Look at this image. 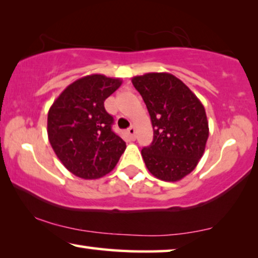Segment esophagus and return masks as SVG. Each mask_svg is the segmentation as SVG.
I'll return each mask as SVG.
<instances>
[{
    "label": "esophagus",
    "instance_id": "1",
    "mask_svg": "<svg viewBox=\"0 0 258 258\" xmlns=\"http://www.w3.org/2000/svg\"><path fill=\"white\" fill-rule=\"evenodd\" d=\"M127 132H128V135L132 137V138H136V127L135 126H131L128 130H127Z\"/></svg>",
    "mask_w": 258,
    "mask_h": 258
}]
</instances>
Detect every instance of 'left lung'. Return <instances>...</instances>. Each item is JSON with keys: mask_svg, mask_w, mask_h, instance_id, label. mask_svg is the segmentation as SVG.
Instances as JSON below:
<instances>
[{"mask_svg": "<svg viewBox=\"0 0 258 258\" xmlns=\"http://www.w3.org/2000/svg\"><path fill=\"white\" fill-rule=\"evenodd\" d=\"M153 126V142L142 150L147 170L165 181H178L203 157L209 122L203 104L183 81L170 73L132 79Z\"/></svg>", "mask_w": 258, "mask_h": 258, "instance_id": "1", "label": "left lung"}]
</instances>
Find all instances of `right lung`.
<instances>
[{"label": "right lung", "instance_id": "obj_1", "mask_svg": "<svg viewBox=\"0 0 258 258\" xmlns=\"http://www.w3.org/2000/svg\"><path fill=\"white\" fill-rule=\"evenodd\" d=\"M120 79L92 74L78 79L48 112V139L66 169L84 179L111 172L126 149L112 130L113 116L104 101L121 85Z\"/></svg>", "mask_w": 258, "mask_h": 258}]
</instances>
